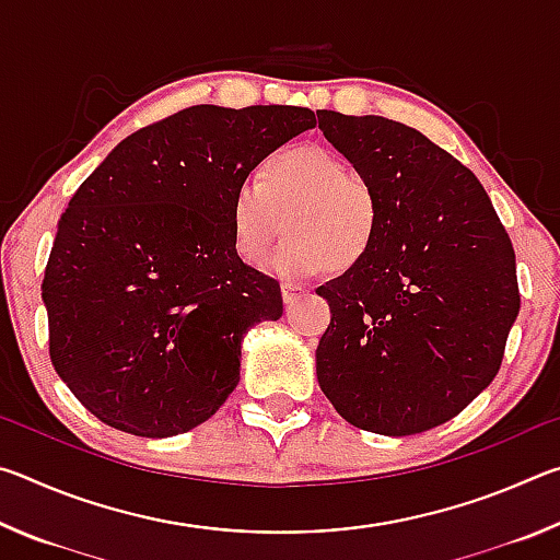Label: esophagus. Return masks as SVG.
Instances as JSON below:
<instances>
[{"instance_id":"esophagus-1","label":"esophagus","mask_w":560,"mask_h":560,"mask_svg":"<svg viewBox=\"0 0 560 560\" xmlns=\"http://www.w3.org/2000/svg\"><path fill=\"white\" fill-rule=\"evenodd\" d=\"M301 293H303V289L296 287V283H287V281L281 283V296H283V303H287V306H291V303L296 301Z\"/></svg>"}]
</instances>
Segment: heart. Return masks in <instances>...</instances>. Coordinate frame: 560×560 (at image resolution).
Here are the masks:
<instances>
[{
	"label": "heart",
	"instance_id": "heart-1",
	"mask_svg": "<svg viewBox=\"0 0 560 560\" xmlns=\"http://www.w3.org/2000/svg\"><path fill=\"white\" fill-rule=\"evenodd\" d=\"M283 230L269 259L279 277L308 279L324 267L346 271L365 259L381 232V200L365 177L320 145L273 153L257 179H242L230 205L234 249L257 267Z\"/></svg>",
	"mask_w": 560,
	"mask_h": 560
}]
</instances>
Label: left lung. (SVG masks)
Listing matches in <instances>:
<instances>
[{
  "mask_svg": "<svg viewBox=\"0 0 560 560\" xmlns=\"http://www.w3.org/2000/svg\"><path fill=\"white\" fill-rule=\"evenodd\" d=\"M318 128L381 200L365 259L316 289L330 306L318 385L360 430H432L499 373L521 303L514 246L471 170L420 130L336 110Z\"/></svg>",
  "mask_w": 560,
  "mask_h": 560,
  "instance_id": "obj_1",
  "label": "left lung"
}]
</instances>
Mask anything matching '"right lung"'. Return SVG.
<instances>
[{"instance_id":"1","label":"right lung","mask_w":560,"mask_h":560,"mask_svg":"<svg viewBox=\"0 0 560 560\" xmlns=\"http://www.w3.org/2000/svg\"><path fill=\"white\" fill-rule=\"evenodd\" d=\"M314 126L296 106H192L132 132L75 189L42 299L54 371L101 422L173 438L232 395L246 330L283 314L279 283L234 249L232 195Z\"/></svg>"}]
</instances>
